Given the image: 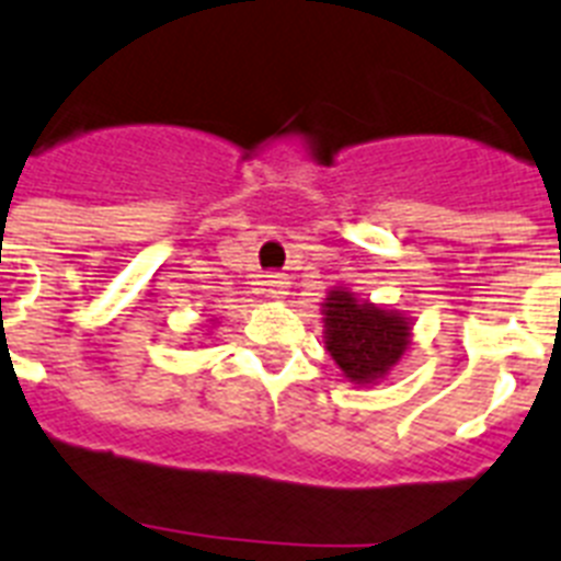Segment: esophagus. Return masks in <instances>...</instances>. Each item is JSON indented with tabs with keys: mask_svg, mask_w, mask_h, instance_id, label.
<instances>
[{
	"mask_svg": "<svg viewBox=\"0 0 561 561\" xmlns=\"http://www.w3.org/2000/svg\"><path fill=\"white\" fill-rule=\"evenodd\" d=\"M266 291H270V298L280 300L289 291V280L286 275H266Z\"/></svg>",
	"mask_w": 561,
	"mask_h": 561,
	"instance_id": "obj_1",
	"label": "esophagus"
}]
</instances>
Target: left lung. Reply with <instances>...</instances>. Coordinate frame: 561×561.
I'll use <instances>...</instances> for the list:
<instances>
[{
  "mask_svg": "<svg viewBox=\"0 0 561 561\" xmlns=\"http://www.w3.org/2000/svg\"><path fill=\"white\" fill-rule=\"evenodd\" d=\"M320 312L327 352L354 386H377L409 352L414 323L397 309L360 300L354 291L334 286Z\"/></svg>",
  "mask_w": 561,
  "mask_h": 561,
  "instance_id": "left-lung-1",
  "label": "left lung"
}]
</instances>
